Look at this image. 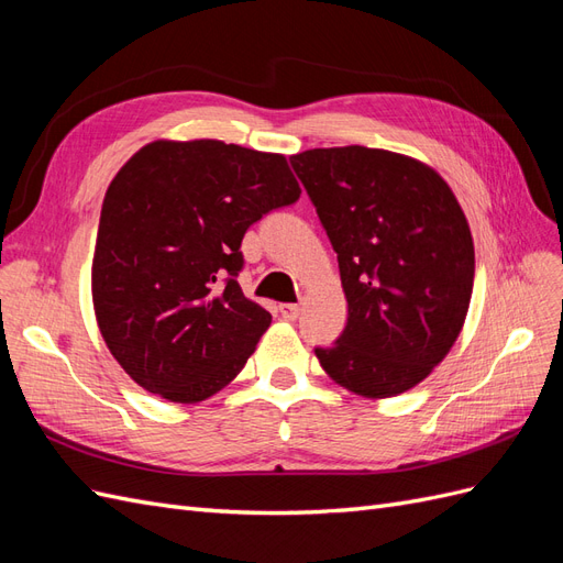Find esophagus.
Here are the masks:
<instances>
[{
  "label": "esophagus",
  "instance_id": "esophagus-1",
  "mask_svg": "<svg viewBox=\"0 0 563 563\" xmlns=\"http://www.w3.org/2000/svg\"><path fill=\"white\" fill-rule=\"evenodd\" d=\"M279 314H282L286 321H296L298 314H300V308H298V305H282Z\"/></svg>",
  "mask_w": 563,
  "mask_h": 563
}]
</instances>
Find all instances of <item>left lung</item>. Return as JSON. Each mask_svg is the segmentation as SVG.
Masks as SVG:
<instances>
[{
	"label": "left lung",
	"instance_id": "8db88e82",
	"mask_svg": "<svg viewBox=\"0 0 563 563\" xmlns=\"http://www.w3.org/2000/svg\"><path fill=\"white\" fill-rule=\"evenodd\" d=\"M338 253L347 327L314 347L323 371L362 397L416 387L463 329L474 244L451 187L397 152L347 145L291 157Z\"/></svg>",
	"mask_w": 563,
	"mask_h": 563
}]
</instances>
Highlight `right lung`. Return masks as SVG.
<instances>
[{"label": "right lung", "mask_w": 563, "mask_h": 563, "mask_svg": "<svg viewBox=\"0 0 563 563\" xmlns=\"http://www.w3.org/2000/svg\"><path fill=\"white\" fill-rule=\"evenodd\" d=\"M298 197L286 157L220 141H155L119 168L91 288L98 329L135 383L197 404L244 368L272 314L236 282L242 240Z\"/></svg>", "instance_id": "right-lung-1"}]
</instances>
